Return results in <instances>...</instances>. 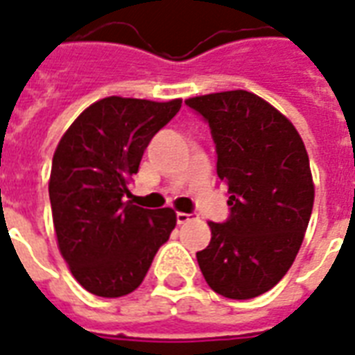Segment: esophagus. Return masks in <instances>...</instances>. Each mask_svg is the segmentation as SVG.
<instances>
[{
  "label": "esophagus",
  "mask_w": 355,
  "mask_h": 355,
  "mask_svg": "<svg viewBox=\"0 0 355 355\" xmlns=\"http://www.w3.org/2000/svg\"><path fill=\"white\" fill-rule=\"evenodd\" d=\"M192 218H194V215H189V213H178V215H175L178 224H185V222L192 220Z\"/></svg>",
  "instance_id": "esophagus-1"
}]
</instances>
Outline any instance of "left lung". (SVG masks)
Here are the masks:
<instances>
[{
	"label": "left lung",
	"instance_id": "obj_1",
	"mask_svg": "<svg viewBox=\"0 0 355 355\" xmlns=\"http://www.w3.org/2000/svg\"><path fill=\"white\" fill-rule=\"evenodd\" d=\"M207 122L230 215L209 222L196 259L211 289L233 300L270 291L293 265L311 218L315 187L295 125L246 90L185 101Z\"/></svg>",
	"mask_w": 355,
	"mask_h": 355
}]
</instances>
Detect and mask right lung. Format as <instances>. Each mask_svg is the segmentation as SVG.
Instances as JSON below:
<instances>
[{
	"instance_id": "obj_1",
	"label": "right lung",
	"mask_w": 355,
	"mask_h": 355,
	"mask_svg": "<svg viewBox=\"0 0 355 355\" xmlns=\"http://www.w3.org/2000/svg\"><path fill=\"white\" fill-rule=\"evenodd\" d=\"M180 109L181 100L103 98L76 118L55 150L49 202L59 250L92 295L133 293L175 227L170 207L144 209L125 198L150 140Z\"/></svg>"
}]
</instances>
